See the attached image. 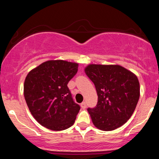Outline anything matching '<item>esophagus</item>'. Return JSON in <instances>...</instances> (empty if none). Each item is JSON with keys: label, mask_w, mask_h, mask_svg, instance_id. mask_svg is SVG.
<instances>
[{"label": "esophagus", "mask_w": 159, "mask_h": 159, "mask_svg": "<svg viewBox=\"0 0 159 159\" xmlns=\"http://www.w3.org/2000/svg\"><path fill=\"white\" fill-rule=\"evenodd\" d=\"M81 106L82 108H86V107H87V103H86L85 102H83L81 104Z\"/></svg>", "instance_id": "34e87169"}]
</instances>
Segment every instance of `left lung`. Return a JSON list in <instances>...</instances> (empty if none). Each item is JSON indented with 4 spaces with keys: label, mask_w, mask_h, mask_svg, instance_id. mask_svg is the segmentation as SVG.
I'll return each mask as SVG.
<instances>
[{
    "label": "left lung",
    "mask_w": 159,
    "mask_h": 159,
    "mask_svg": "<svg viewBox=\"0 0 159 159\" xmlns=\"http://www.w3.org/2000/svg\"><path fill=\"white\" fill-rule=\"evenodd\" d=\"M85 73L98 95L95 107L87 108L93 123L102 131H112L132 116L140 97V84L134 73L119 65L90 64Z\"/></svg>",
    "instance_id": "left-lung-1"
}]
</instances>
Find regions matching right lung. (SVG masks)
<instances>
[{
	"label": "right lung",
	"mask_w": 159,
	"mask_h": 159,
	"mask_svg": "<svg viewBox=\"0 0 159 159\" xmlns=\"http://www.w3.org/2000/svg\"><path fill=\"white\" fill-rule=\"evenodd\" d=\"M78 64L48 61L32 69L25 78L24 96L29 110L43 126L62 131L73 125L80 111L67 87Z\"/></svg>",
	"instance_id": "1"
}]
</instances>
